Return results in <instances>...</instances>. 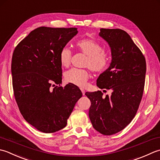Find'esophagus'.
<instances>
[{
	"label": "esophagus",
	"mask_w": 160,
	"mask_h": 160,
	"mask_svg": "<svg viewBox=\"0 0 160 160\" xmlns=\"http://www.w3.org/2000/svg\"><path fill=\"white\" fill-rule=\"evenodd\" d=\"M81 92H82L83 95H84L85 94V90L83 88H81Z\"/></svg>",
	"instance_id": "1"
}]
</instances>
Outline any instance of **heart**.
<instances>
[{"label":"heart","instance_id":"obj_1","mask_svg":"<svg viewBox=\"0 0 160 160\" xmlns=\"http://www.w3.org/2000/svg\"><path fill=\"white\" fill-rule=\"evenodd\" d=\"M76 47L87 56L85 66L89 67L94 72H103L109 67L110 56L108 52L103 50L102 46L98 42L90 38H84L78 41ZM71 51L68 48L62 49L59 54V61L63 67L70 66ZM90 77V73L86 69L72 68L66 72L64 78L68 83L79 87H84Z\"/></svg>","mask_w":160,"mask_h":160}]
</instances>
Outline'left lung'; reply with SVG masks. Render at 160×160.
I'll return each instance as SVG.
<instances>
[{
    "label": "left lung",
    "instance_id": "8db88e82",
    "mask_svg": "<svg viewBox=\"0 0 160 160\" xmlns=\"http://www.w3.org/2000/svg\"><path fill=\"white\" fill-rule=\"evenodd\" d=\"M99 35L109 45L112 60L97 86L112 93L105 97L101 91L85 94L91 102L89 117L94 128L110 135L122 130L136 115L144 92L146 60L126 32L101 28Z\"/></svg>",
    "mask_w": 160,
    "mask_h": 160
}]
</instances>
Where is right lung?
I'll return each instance as SVG.
<instances>
[{"label": "right lung", "instance_id": "right-lung-1", "mask_svg": "<svg viewBox=\"0 0 160 160\" xmlns=\"http://www.w3.org/2000/svg\"><path fill=\"white\" fill-rule=\"evenodd\" d=\"M77 33L76 28L39 27L22 39L13 53L16 102L23 118L39 131L51 133L66 127L82 97L75 85H52L62 83L60 52Z\"/></svg>", "mask_w": 160, "mask_h": 160}]
</instances>
